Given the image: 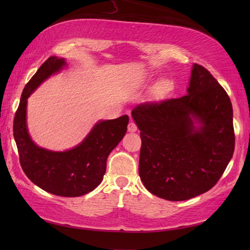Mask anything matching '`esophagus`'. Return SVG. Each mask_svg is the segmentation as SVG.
I'll return each mask as SVG.
<instances>
[{
  "label": "esophagus",
  "mask_w": 250,
  "mask_h": 250,
  "mask_svg": "<svg viewBox=\"0 0 250 250\" xmlns=\"http://www.w3.org/2000/svg\"><path fill=\"white\" fill-rule=\"evenodd\" d=\"M137 130V126L135 125L134 121H130L129 125H128V131L129 132H135Z\"/></svg>",
  "instance_id": "1"
}]
</instances>
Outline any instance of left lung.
<instances>
[{
	"mask_svg": "<svg viewBox=\"0 0 250 250\" xmlns=\"http://www.w3.org/2000/svg\"><path fill=\"white\" fill-rule=\"evenodd\" d=\"M187 91L132 110L141 130V180L149 192L168 201L189 200L213 188L234 152L233 109L226 90L195 63Z\"/></svg>",
	"mask_w": 250,
	"mask_h": 250,
	"instance_id": "1",
	"label": "left lung"
}]
</instances>
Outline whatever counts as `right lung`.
<instances>
[{
    "label": "right lung",
    "instance_id": "1",
    "mask_svg": "<svg viewBox=\"0 0 250 250\" xmlns=\"http://www.w3.org/2000/svg\"><path fill=\"white\" fill-rule=\"evenodd\" d=\"M64 65L62 58L49 57L25 84L15 114L14 137L20 166L31 182L49 193L74 198L90 192L102 182L106 160L125 136L129 116L98 122L86 139L70 150L58 152L36 146L26 129V100Z\"/></svg>",
    "mask_w": 250,
    "mask_h": 250
}]
</instances>
